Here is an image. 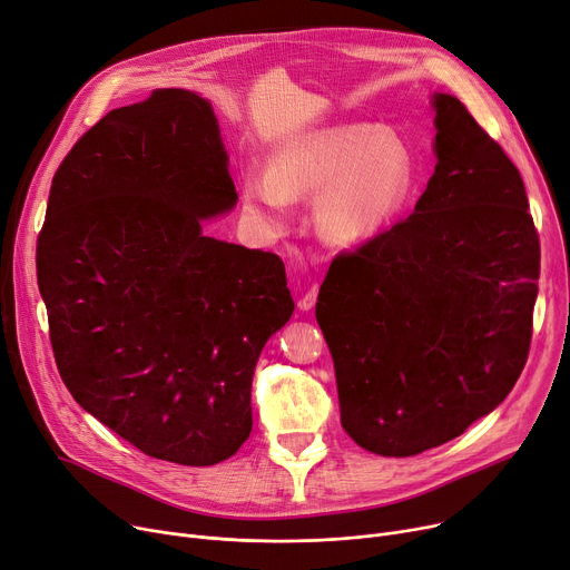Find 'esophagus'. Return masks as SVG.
Instances as JSON below:
<instances>
[{"mask_svg": "<svg viewBox=\"0 0 570 570\" xmlns=\"http://www.w3.org/2000/svg\"><path fill=\"white\" fill-rule=\"evenodd\" d=\"M316 295H318V286L314 284L303 297H301V301H297V307H301V312H309L312 307H314V303H316Z\"/></svg>", "mask_w": 570, "mask_h": 570, "instance_id": "1", "label": "esophagus"}]
</instances>
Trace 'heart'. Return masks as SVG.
<instances>
[{
    "instance_id": "heart-1",
    "label": "heart",
    "mask_w": 570,
    "mask_h": 570,
    "mask_svg": "<svg viewBox=\"0 0 570 570\" xmlns=\"http://www.w3.org/2000/svg\"><path fill=\"white\" fill-rule=\"evenodd\" d=\"M415 185L409 145L393 129L342 125L291 136L269 170L243 175L245 213L269 233L284 230L293 196H314V228L327 245H363L391 226Z\"/></svg>"
}]
</instances>
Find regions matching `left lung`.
Instances as JSON below:
<instances>
[{"mask_svg": "<svg viewBox=\"0 0 570 570\" xmlns=\"http://www.w3.org/2000/svg\"><path fill=\"white\" fill-rule=\"evenodd\" d=\"M436 166L413 213L321 284L342 428L411 458L494 411L529 355L541 243L522 175L458 97L436 92Z\"/></svg>", "mask_w": 570, "mask_h": 570, "instance_id": "1", "label": "left lung"}]
</instances>
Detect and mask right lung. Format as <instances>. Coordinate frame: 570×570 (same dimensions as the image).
<instances>
[{
  "instance_id": "1",
  "label": "right lung",
  "mask_w": 570,
  "mask_h": 570,
  "mask_svg": "<svg viewBox=\"0 0 570 570\" xmlns=\"http://www.w3.org/2000/svg\"><path fill=\"white\" fill-rule=\"evenodd\" d=\"M235 203L215 110L189 89L110 110L52 177L37 277L59 376L149 458L235 455L258 355L293 314L277 254L203 233Z\"/></svg>"
}]
</instances>
